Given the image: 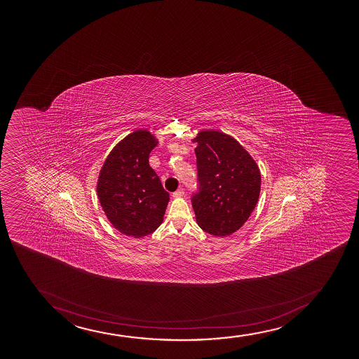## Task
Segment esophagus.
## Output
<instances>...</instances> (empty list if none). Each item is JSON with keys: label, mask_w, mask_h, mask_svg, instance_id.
<instances>
[{"label": "esophagus", "mask_w": 359, "mask_h": 359, "mask_svg": "<svg viewBox=\"0 0 359 359\" xmlns=\"http://www.w3.org/2000/svg\"><path fill=\"white\" fill-rule=\"evenodd\" d=\"M183 195H184V190L181 188V189L176 190V191L173 193L172 196L173 198H182Z\"/></svg>", "instance_id": "34e87169"}]
</instances>
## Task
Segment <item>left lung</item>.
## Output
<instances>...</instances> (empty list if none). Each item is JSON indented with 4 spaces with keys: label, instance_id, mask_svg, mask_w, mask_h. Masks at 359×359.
I'll list each match as a JSON object with an SVG mask.
<instances>
[{
    "label": "left lung",
    "instance_id": "obj_1",
    "mask_svg": "<svg viewBox=\"0 0 359 359\" xmlns=\"http://www.w3.org/2000/svg\"><path fill=\"white\" fill-rule=\"evenodd\" d=\"M198 193L191 198L198 226L213 236H230L243 226L261 190L256 161L238 141L218 130H202L193 139Z\"/></svg>",
    "mask_w": 359,
    "mask_h": 359
}]
</instances>
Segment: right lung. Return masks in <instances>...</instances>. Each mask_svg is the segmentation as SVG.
<instances>
[{"mask_svg":"<svg viewBox=\"0 0 359 359\" xmlns=\"http://www.w3.org/2000/svg\"><path fill=\"white\" fill-rule=\"evenodd\" d=\"M158 139L146 129L130 133L109 153L99 172L97 195L116 230L140 238L163 223L170 196L149 166Z\"/></svg>","mask_w":359,"mask_h":359,"instance_id":"1","label":"right lung"}]
</instances>
